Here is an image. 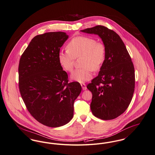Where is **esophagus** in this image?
I'll use <instances>...</instances> for the list:
<instances>
[{"label":"esophagus","mask_w":155,"mask_h":155,"mask_svg":"<svg viewBox=\"0 0 155 155\" xmlns=\"http://www.w3.org/2000/svg\"><path fill=\"white\" fill-rule=\"evenodd\" d=\"M81 86L82 87L83 90H86L87 89V87H86V86L85 83H81Z\"/></svg>","instance_id":"obj_1"}]
</instances>
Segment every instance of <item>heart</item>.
<instances>
[{
    "label": "heart",
    "mask_w": 155,
    "mask_h": 155,
    "mask_svg": "<svg viewBox=\"0 0 155 155\" xmlns=\"http://www.w3.org/2000/svg\"><path fill=\"white\" fill-rule=\"evenodd\" d=\"M67 49L59 53V61L65 71L71 72L74 59L82 58L81 60L82 68L75 69L71 76L72 80L79 82L89 81L92 78V70H99L106 59L104 44L91 37H75L69 42Z\"/></svg>",
    "instance_id": "b5f03b06"
}]
</instances>
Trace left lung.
I'll return each instance as SVG.
<instances>
[{
    "mask_svg": "<svg viewBox=\"0 0 155 155\" xmlns=\"http://www.w3.org/2000/svg\"><path fill=\"white\" fill-rule=\"evenodd\" d=\"M97 35L106 48V56L98 76L87 88L92 93L91 109L93 115L111 120L124 112L134 91V64L124 41L114 31L101 25L81 31Z\"/></svg>",
    "mask_w": 155,
    "mask_h": 155,
    "instance_id": "obj_1",
    "label": "left lung"
}]
</instances>
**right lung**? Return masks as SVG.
Here are the masks:
<instances>
[{"instance_id": "right-lung-1", "label": "right lung", "mask_w": 155, "mask_h": 155, "mask_svg": "<svg viewBox=\"0 0 155 155\" xmlns=\"http://www.w3.org/2000/svg\"><path fill=\"white\" fill-rule=\"evenodd\" d=\"M69 36L48 32L34 37L21 56L19 87L31 116L45 126L56 127L69 123L73 104L81 92L78 82L69 83L58 54Z\"/></svg>"}]
</instances>
